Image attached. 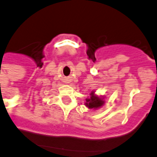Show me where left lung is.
Segmentation results:
<instances>
[{"label": "left lung", "mask_w": 157, "mask_h": 157, "mask_svg": "<svg viewBox=\"0 0 157 157\" xmlns=\"http://www.w3.org/2000/svg\"><path fill=\"white\" fill-rule=\"evenodd\" d=\"M104 99L105 98L103 96H97L95 93V90H92L90 93V96L86 99L85 105L89 109L96 110V109H99L105 105V101Z\"/></svg>", "instance_id": "left-lung-1"}]
</instances>
